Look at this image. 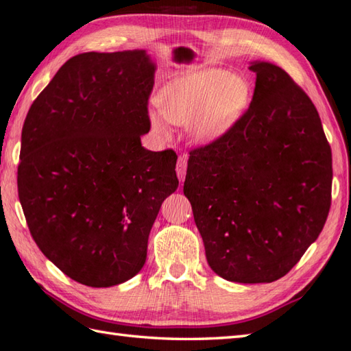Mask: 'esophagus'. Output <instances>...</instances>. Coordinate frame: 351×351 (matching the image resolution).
Here are the masks:
<instances>
[{
    "instance_id": "esophagus-1",
    "label": "esophagus",
    "mask_w": 351,
    "mask_h": 351,
    "mask_svg": "<svg viewBox=\"0 0 351 351\" xmlns=\"http://www.w3.org/2000/svg\"><path fill=\"white\" fill-rule=\"evenodd\" d=\"M176 173H178V178H180V181L184 182L185 173H187V155H181L180 158H178Z\"/></svg>"
}]
</instances>
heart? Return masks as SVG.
<instances>
[{
	"label": "heart",
	"mask_w": 351,
	"mask_h": 351,
	"mask_svg": "<svg viewBox=\"0 0 351 351\" xmlns=\"http://www.w3.org/2000/svg\"><path fill=\"white\" fill-rule=\"evenodd\" d=\"M248 101L250 86L243 77L221 68H202L170 80L161 89L160 111H150V123L162 136L170 134V121L190 126L197 141H213L236 125Z\"/></svg>",
	"instance_id": "heart-1"
}]
</instances>
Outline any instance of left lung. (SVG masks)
<instances>
[{
    "mask_svg": "<svg viewBox=\"0 0 351 351\" xmlns=\"http://www.w3.org/2000/svg\"><path fill=\"white\" fill-rule=\"evenodd\" d=\"M250 108L225 135L190 150L184 195L217 276L272 283L300 262L332 204V149L317 108L269 62Z\"/></svg>",
    "mask_w": 351,
    "mask_h": 351,
    "instance_id": "1",
    "label": "left lung"
}]
</instances>
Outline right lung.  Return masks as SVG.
<instances>
[{"instance_id":"obj_1","label":"right lung","mask_w":351,"mask_h":351,"mask_svg":"<svg viewBox=\"0 0 351 351\" xmlns=\"http://www.w3.org/2000/svg\"><path fill=\"white\" fill-rule=\"evenodd\" d=\"M154 73L144 50L77 54L25 117L18 196L27 225L44 256L85 286L141 271L158 211L180 184L175 150L141 146Z\"/></svg>"}]
</instances>
